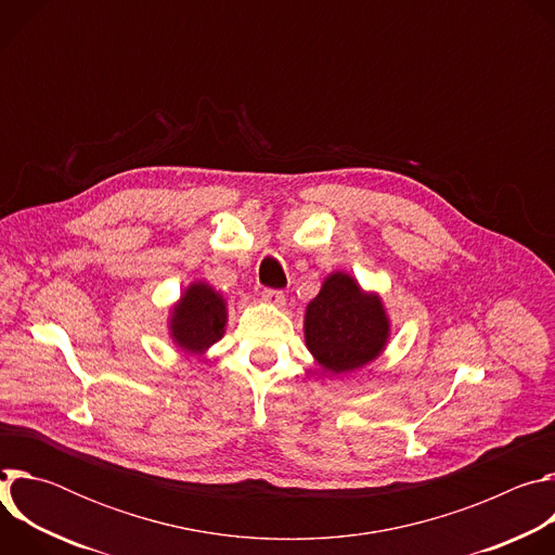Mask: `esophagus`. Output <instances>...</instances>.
<instances>
[{"instance_id":"esophagus-1","label":"esophagus","mask_w":555,"mask_h":555,"mask_svg":"<svg viewBox=\"0 0 555 555\" xmlns=\"http://www.w3.org/2000/svg\"><path fill=\"white\" fill-rule=\"evenodd\" d=\"M261 298H263L268 305H274V307L285 305V294H283L281 289H272V287H268V289H263Z\"/></svg>"}]
</instances>
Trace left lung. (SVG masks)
<instances>
[{"instance_id":"8db88e82","label":"left lung","mask_w":555,"mask_h":555,"mask_svg":"<svg viewBox=\"0 0 555 555\" xmlns=\"http://www.w3.org/2000/svg\"><path fill=\"white\" fill-rule=\"evenodd\" d=\"M388 340L379 296L360 289L349 274H330L305 311V343L330 373H349L375 360Z\"/></svg>"}]
</instances>
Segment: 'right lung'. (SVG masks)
I'll use <instances>...</instances> for the list:
<instances>
[{
	"label": "right lung",
	"mask_w": 555,
	"mask_h": 555,
	"mask_svg": "<svg viewBox=\"0 0 555 555\" xmlns=\"http://www.w3.org/2000/svg\"><path fill=\"white\" fill-rule=\"evenodd\" d=\"M225 300L206 283H193L171 313V336L180 349L204 353L223 336Z\"/></svg>",
	"instance_id": "add662e5"
}]
</instances>
